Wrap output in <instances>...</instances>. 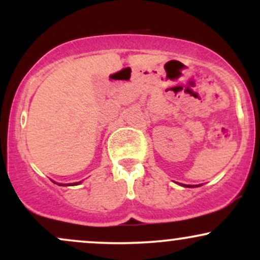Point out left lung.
Listing matches in <instances>:
<instances>
[{"label":"left lung","instance_id":"obj_1","mask_svg":"<svg viewBox=\"0 0 260 260\" xmlns=\"http://www.w3.org/2000/svg\"><path fill=\"white\" fill-rule=\"evenodd\" d=\"M182 186H186V187H193V186H187V184H182Z\"/></svg>","mask_w":260,"mask_h":260}]
</instances>
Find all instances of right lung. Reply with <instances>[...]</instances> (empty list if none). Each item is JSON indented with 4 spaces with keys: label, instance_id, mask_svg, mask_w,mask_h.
I'll return each instance as SVG.
<instances>
[{
    "label": "right lung",
    "instance_id": "obj_1",
    "mask_svg": "<svg viewBox=\"0 0 260 260\" xmlns=\"http://www.w3.org/2000/svg\"><path fill=\"white\" fill-rule=\"evenodd\" d=\"M73 184H79V183H78V182H76V183H73ZM59 186H62V184H59ZM64 186H66V184H64ZM67 186H68V184H67Z\"/></svg>",
    "mask_w": 260,
    "mask_h": 260
}]
</instances>
